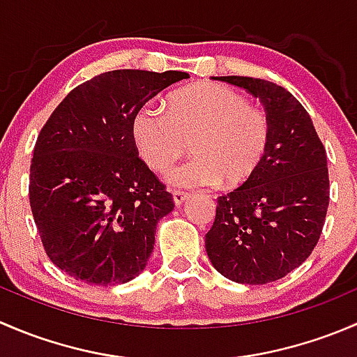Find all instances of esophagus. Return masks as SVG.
<instances>
[{
  "mask_svg": "<svg viewBox=\"0 0 357 357\" xmlns=\"http://www.w3.org/2000/svg\"><path fill=\"white\" fill-rule=\"evenodd\" d=\"M172 200H174L176 205H181L188 200V193L185 192H172Z\"/></svg>",
  "mask_w": 357,
  "mask_h": 357,
  "instance_id": "esophagus-1",
  "label": "esophagus"
}]
</instances>
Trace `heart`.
<instances>
[{
    "mask_svg": "<svg viewBox=\"0 0 357 357\" xmlns=\"http://www.w3.org/2000/svg\"><path fill=\"white\" fill-rule=\"evenodd\" d=\"M139 157L152 171H165L192 146L193 157L171 169L176 188H226L245 183L261 165L269 145V122L245 96L221 84L188 86L171 93L165 112L142 107L132 119Z\"/></svg>",
    "mask_w": 357,
    "mask_h": 357,
    "instance_id": "heart-1",
    "label": "heart"
}]
</instances>
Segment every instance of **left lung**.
<instances>
[{"label": "left lung", "instance_id": "left-lung-1", "mask_svg": "<svg viewBox=\"0 0 357 357\" xmlns=\"http://www.w3.org/2000/svg\"><path fill=\"white\" fill-rule=\"evenodd\" d=\"M214 79L261 100L269 145L257 171L218 199L205 250L231 282L264 285L298 268L318 243L330 202L326 152L309 114L285 88L240 75Z\"/></svg>", "mask_w": 357, "mask_h": 357}]
</instances>
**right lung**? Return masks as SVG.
<instances>
[{"label":"right lung","mask_w":357,"mask_h":357,"mask_svg":"<svg viewBox=\"0 0 357 357\" xmlns=\"http://www.w3.org/2000/svg\"><path fill=\"white\" fill-rule=\"evenodd\" d=\"M186 72L112 70L82 82L34 146L29 200L46 254L68 276L119 285L145 269L172 195L138 157L132 119Z\"/></svg>","instance_id":"obj_1"}]
</instances>
